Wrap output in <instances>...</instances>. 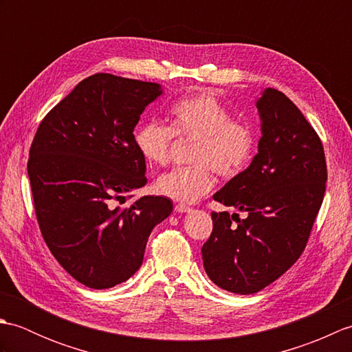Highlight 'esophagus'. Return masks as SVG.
I'll use <instances>...</instances> for the list:
<instances>
[{"mask_svg":"<svg viewBox=\"0 0 352 352\" xmlns=\"http://www.w3.org/2000/svg\"><path fill=\"white\" fill-rule=\"evenodd\" d=\"M175 212L177 213H189V212H192V208L189 206H186V204H177Z\"/></svg>","mask_w":352,"mask_h":352,"instance_id":"obj_1","label":"esophagus"}]
</instances>
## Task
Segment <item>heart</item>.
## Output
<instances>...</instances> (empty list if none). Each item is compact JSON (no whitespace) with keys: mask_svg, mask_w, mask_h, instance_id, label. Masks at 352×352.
I'll return each instance as SVG.
<instances>
[{"mask_svg":"<svg viewBox=\"0 0 352 352\" xmlns=\"http://www.w3.org/2000/svg\"><path fill=\"white\" fill-rule=\"evenodd\" d=\"M172 129L157 121L142 122L134 133V144L144 159L166 164L174 133L198 139L192 168H177L155 182L160 195L180 203H195L212 190L213 169L222 177H233L251 160L254 133L250 125L233 121L230 111L212 94L203 92L178 100L170 109Z\"/></svg>","mask_w":352,"mask_h":352,"instance_id":"b5f03b06","label":"heart"}]
</instances>
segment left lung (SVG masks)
<instances>
[{"mask_svg":"<svg viewBox=\"0 0 352 352\" xmlns=\"http://www.w3.org/2000/svg\"><path fill=\"white\" fill-rule=\"evenodd\" d=\"M256 107L258 153L213 195L246 218L233 224L237 213H212L213 231L201 248L208 278L241 295L265 289L300 258L327 183L324 146L300 109L271 87Z\"/></svg>","mask_w":352,"mask_h":352,"instance_id":"obj_1","label":"left lung"}]
</instances>
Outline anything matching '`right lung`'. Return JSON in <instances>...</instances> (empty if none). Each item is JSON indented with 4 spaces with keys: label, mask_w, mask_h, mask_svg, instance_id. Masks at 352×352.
<instances>
[{
    "label": "right lung",
    "mask_w": 352,
    "mask_h": 352,
    "mask_svg": "<svg viewBox=\"0 0 352 352\" xmlns=\"http://www.w3.org/2000/svg\"><path fill=\"white\" fill-rule=\"evenodd\" d=\"M162 94L159 83L95 74L45 116L30 148L28 178L42 236L65 271L91 289L133 276L153 228L172 212L166 197L116 206L146 184L133 131Z\"/></svg>",
    "instance_id": "obj_1"
}]
</instances>
